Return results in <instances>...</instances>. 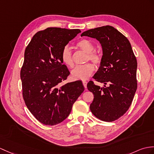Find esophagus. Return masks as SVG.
<instances>
[{"mask_svg":"<svg viewBox=\"0 0 154 154\" xmlns=\"http://www.w3.org/2000/svg\"><path fill=\"white\" fill-rule=\"evenodd\" d=\"M83 85H84L85 88H87V81H83Z\"/></svg>","mask_w":154,"mask_h":154,"instance_id":"1","label":"esophagus"}]
</instances>
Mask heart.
<instances>
[{"mask_svg": "<svg viewBox=\"0 0 154 154\" xmlns=\"http://www.w3.org/2000/svg\"><path fill=\"white\" fill-rule=\"evenodd\" d=\"M77 46L82 51L88 54L87 61L91 60L95 64H99L101 62V56L98 53L94 51V46L92 42L87 40L82 39L77 43ZM61 60L66 66L69 67L73 66V60L72 53L67 46H64L61 53ZM94 71V67L92 63H86L82 66H78L71 71V77L75 80H87L91 76Z\"/></svg>", "mask_w": 154, "mask_h": 154, "instance_id": "1", "label": "heart"}]
</instances>
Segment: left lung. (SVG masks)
Here are the masks:
<instances>
[{"instance_id": "8db88e82", "label": "left lung", "mask_w": 154, "mask_h": 154, "mask_svg": "<svg viewBox=\"0 0 154 154\" xmlns=\"http://www.w3.org/2000/svg\"><path fill=\"white\" fill-rule=\"evenodd\" d=\"M81 37L96 38L100 43L102 57L93 78L103 84H87L94 94L90 109L93 115L103 121H113L129 108L137 88V61L129 41L110 26L91 29Z\"/></svg>"}]
</instances>
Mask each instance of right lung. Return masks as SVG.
I'll list each match as a JSON object with an SVG mask.
<instances>
[{"instance_id": "1", "label": "right lung", "mask_w": 154, "mask_h": 154, "mask_svg": "<svg viewBox=\"0 0 154 154\" xmlns=\"http://www.w3.org/2000/svg\"><path fill=\"white\" fill-rule=\"evenodd\" d=\"M79 33V29L48 27L37 32L25 51L20 73L23 97L30 112L46 125L65 120L85 90L81 81L63 85L70 73L61 53Z\"/></svg>"}]
</instances>
